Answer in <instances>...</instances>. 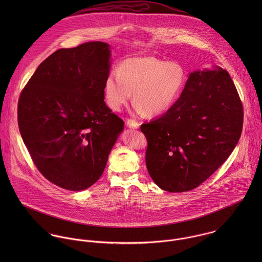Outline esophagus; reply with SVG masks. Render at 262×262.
<instances>
[{
    "mask_svg": "<svg viewBox=\"0 0 262 262\" xmlns=\"http://www.w3.org/2000/svg\"><path fill=\"white\" fill-rule=\"evenodd\" d=\"M126 124L129 128H132V129H138L139 126H140V124L138 122H136L135 120H133V119H128Z\"/></svg>",
    "mask_w": 262,
    "mask_h": 262,
    "instance_id": "esophagus-1",
    "label": "esophagus"
}]
</instances>
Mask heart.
I'll use <instances>...</instances> for the list:
<instances>
[{"mask_svg":"<svg viewBox=\"0 0 262 262\" xmlns=\"http://www.w3.org/2000/svg\"><path fill=\"white\" fill-rule=\"evenodd\" d=\"M187 80L184 67L152 56L131 57L111 72L104 83L106 104L120 111L131 99L137 112L154 116L166 112L180 97Z\"/></svg>","mask_w":262,"mask_h":262,"instance_id":"obj_1","label":"heart"}]
</instances>
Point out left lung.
Here are the masks:
<instances>
[{
	"label": "left lung",
	"instance_id": "left-lung-1",
	"mask_svg": "<svg viewBox=\"0 0 262 262\" xmlns=\"http://www.w3.org/2000/svg\"><path fill=\"white\" fill-rule=\"evenodd\" d=\"M242 127V102L228 72L191 73L171 108L140 127L151 179L170 192L199 187L227 160Z\"/></svg>",
	"mask_w": 262,
	"mask_h": 262
}]
</instances>
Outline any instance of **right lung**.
I'll use <instances>...</instances> for the list:
<instances>
[{"label": "right lung", "instance_id": "right-lung-1", "mask_svg": "<svg viewBox=\"0 0 262 262\" xmlns=\"http://www.w3.org/2000/svg\"><path fill=\"white\" fill-rule=\"evenodd\" d=\"M110 56L101 41L58 49L21 92L22 139L39 172L57 187L82 190L94 185L124 128L104 101Z\"/></svg>", "mask_w": 262, "mask_h": 262}]
</instances>
